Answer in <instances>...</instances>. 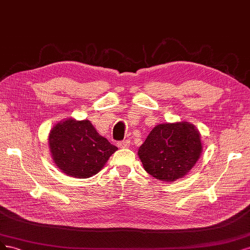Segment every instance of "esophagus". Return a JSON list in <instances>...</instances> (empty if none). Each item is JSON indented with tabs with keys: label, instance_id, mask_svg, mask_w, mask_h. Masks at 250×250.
Listing matches in <instances>:
<instances>
[{
	"label": "esophagus",
	"instance_id": "1",
	"mask_svg": "<svg viewBox=\"0 0 250 250\" xmlns=\"http://www.w3.org/2000/svg\"><path fill=\"white\" fill-rule=\"evenodd\" d=\"M117 146H118V147H120V148H126L128 146H130V141H128V140L119 141V142L117 143Z\"/></svg>",
	"mask_w": 250,
	"mask_h": 250
}]
</instances>
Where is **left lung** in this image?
<instances>
[{"mask_svg":"<svg viewBox=\"0 0 250 250\" xmlns=\"http://www.w3.org/2000/svg\"><path fill=\"white\" fill-rule=\"evenodd\" d=\"M203 144L195 125L188 122L156 125L139 147L146 171L167 183L186 175L196 164Z\"/></svg>","mask_w":250,"mask_h":250,"instance_id":"left-lung-1","label":"left lung"}]
</instances>
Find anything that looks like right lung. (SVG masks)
<instances>
[{
  "label": "right lung",
  "instance_id": "add662e5",
  "mask_svg": "<svg viewBox=\"0 0 250 250\" xmlns=\"http://www.w3.org/2000/svg\"><path fill=\"white\" fill-rule=\"evenodd\" d=\"M54 163L68 176L86 179L98 173L117 147L104 138L89 120L67 118L55 125L49 136Z\"/></svg>",
  "mask_w": 250,
  "mask_h": 250
}]
</instances>
